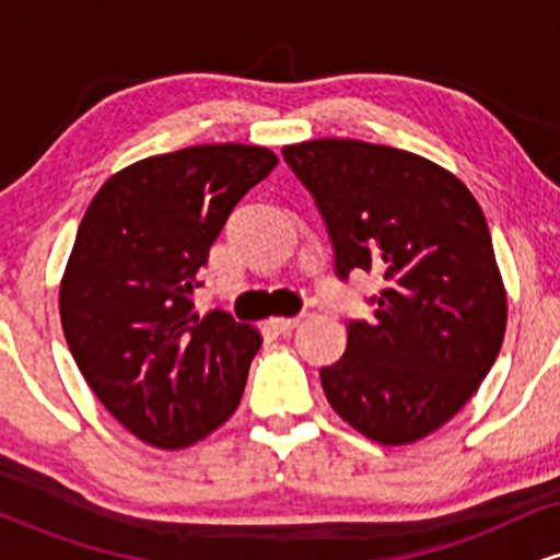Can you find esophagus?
<instances>
[{"instance_id":"obj_1","label":"esophagus","mask_w":560,"mask_h":560,"mask_svg":"<svg viewBox=\"0 0 560 560\" xmlns=\"http://www.w3.org/2000/svg\"><path fill=\"white\" fill-rule=\"evenodd\" d=\"M300 324V316H294V318H271L268 320V326H271L273 331H279V334H287V331H292L294 326Z\"/></svg>"}]
</instances>
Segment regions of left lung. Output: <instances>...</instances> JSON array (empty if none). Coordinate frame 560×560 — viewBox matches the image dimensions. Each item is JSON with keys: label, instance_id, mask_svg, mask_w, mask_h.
<instances>
[{"label": "left lung", "instance_id": "1", "mask_svg": "<svg viewBox=\"0 0 560 560\" xmlns=\"http://www.w3.org/2000/svg\"><path fill=\"white\" fill-rule=\"evenodd\" d=\"M316 199L334 271L382 273L374 318L347 324V350L320 369L326 400L382 445L436 432L490 374L505 334V287L485 213L432 160L358 139L281 150Z\"/></svg>", "mask_w": 560, "mask_h": 560}]
</instances>
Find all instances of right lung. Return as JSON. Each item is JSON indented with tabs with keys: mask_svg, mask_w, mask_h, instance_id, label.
I'll return each instance as SVG.
<instances>
[{
	"mask_svg": "<svg viewBox=\"0 0 560 560\" xmlns=\"http://www.w3.org/2000/svg\"><path fill=\"white\" fill-rule=\"evenodd\" d=\"M276 163L266 147H186L115 173L83 215L62 331L100 402L147 445H195L242 400L260 334L226 311L197 316L191 292L231 210Z\"/></svg>",
	"mask_w": 560,
	"mask_h": 560,
	"instance_id": "obj_1",
	"label": "right lung"
}]
</instances>
